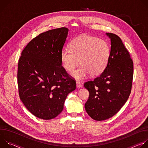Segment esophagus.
<instances>
[{"mask_svg":"<svg viewBox=\"0 0 148 148\" xmlns=\"http://www.w3.org/2000/svg\"><path fill=\"white\" fill-rule=\"evenodd\" d=\"M76 86H77V88H80L82 87V85L80 83V82H78V81L76 82Z\"/></svg>","mask_w":148,"mask_h":148,"instance_id":"obj_1","label":"esophagus"}]
</instances>
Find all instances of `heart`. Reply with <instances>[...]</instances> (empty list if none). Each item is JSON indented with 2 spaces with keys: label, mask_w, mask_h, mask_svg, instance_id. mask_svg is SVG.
Masks as SVG:
<instances>
[{
  "label": "heart",
  "mask_w": 148,
  "mask_h": 148,
  "mask_svg": "<svg viewBox=\"0 0 148 148\" xmlns=\"http://www.w3.org/2000/svg\"><path fill=\"white\" fill-rule=\"evenodd\" d=\"M70 50L61 53L62 67L72 72L79 64L81 66L71 73L77 79H82L90 74L91 76L100 74L107 67L110 57V49L105 41L97 37L83 34L73 39Z\"/></svg>",
  "instance_id": "b5f03b06"
}]
</instances>
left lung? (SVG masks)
<instances>
[{"label": "left lung", "mask_w": 148, "mask_h": 148, "mask_svg": "<svg viewBox=\"0 0 148 148\" xmlns=\"http://www.w3.org/2000/svg\"><path fill=\"white\" fill-rule=\"evenodd\" d=\"M106 35L111 40L107 66L98 77L84 84L90 93L86 111L91 118L99 121L113 116L127 101L134 74L133 61L121 39L113 33Z\"/></svg>", "instance_id": "left-lung-1"}]
</instances>
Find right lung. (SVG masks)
<instances>
[{
    "mask_svg": "<svg viewBox=\"0 0 148 148\" xmlns=\"http://www.w3.org/2000/svg\"><path fill=\"white\" fill-rule=\"evenodd\" d=\"M69 29L61 27L40 34L32 40L18 60L17 84L21 101L35 116L45 120L58 116L75 80L62 67L61 53Z\"/></svg>",
    "mask_w": 148,
    "mask_h": 148,
    "instance_id": "obj_1",
    "label": "right lung"
}]
</instances>
